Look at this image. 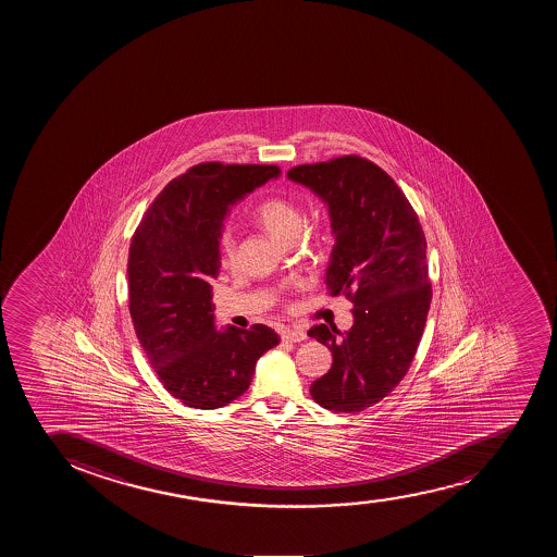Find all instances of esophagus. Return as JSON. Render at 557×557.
<instances>
[{"label": "esophagus", "instance_id": "34e87169", "mask_svg": "<svg viewBox=\"0 0 557 557\" xmlns=\"http://www.w3.org/2000/svg\"><path fill=\"white\" fill-rule=\"evenodd\" d=\"M283 342L299 343L307 339V332L304 329H285L282 332Z\"/></svg>", "mask_w": 557, "mask_h": 557}]
</instances>
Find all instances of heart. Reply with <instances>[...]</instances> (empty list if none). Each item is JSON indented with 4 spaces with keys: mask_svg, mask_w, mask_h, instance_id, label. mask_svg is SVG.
Here are the masks:
<instances>
[{
    "mask_svg": "<svg viewBox=\"0 0 557 557\" xmlns=\"http://www.w3.org/2000/svg\"><path fill=\"white\" fill-rule=\"evenodd\" d=\"M256 218L267 231L280 239L288 243L299 237L304 231L305 214L298 205L287 198H269L261 201L256 209ZM220 252L223 263H234L236 258V237L231 228H225L220 236Z\"/></svg>",
    "mask_w": 557,
    "mask_h": 557,
    "instance_id": "1",
    "label": "heart"
}]
</instances>
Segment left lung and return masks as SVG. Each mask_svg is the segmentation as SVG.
<instances>
[{
	"instance_id": "1",
	"label": "left lung",
	"mask_w": 557,
	"mask_h": 557,
	"mask_svg": "<svg viewBox=\"0 0 557 557\" xmlns=\"http://www.w3.org/2000/svg\"><path fill=\"white\" fill-rule=\"evenodd\" d=\"M287 176L326 205L334 236L326 287L354 305L350 331H309L332 352L310 396L332 412H361L399 385L421 342L432 299L423 228L396 182L359 156L294 166Z\"/></svg>"
}]
</instances>
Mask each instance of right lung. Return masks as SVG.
Returning a JSON list of instances; mask_svg holds the SVG:
<instances>
[{"label":"right lung","instance_id":"right-lung-1","mask_svg":"<svg viewBox=\"0 0 557 557\" xmlns=\"http://www.w3.org/2000/svg\"><path fill=\"white\" fill-rule=\"evenodd\" d=\"M275 165L199 163L166 185L128 248V310L149 363L172 396L199 410L225 407L280 343L264 325L215 329L212 287L232 205L280 176Z\"/></svg>","mask_w":557,"mask_h":557}]
</instances>
